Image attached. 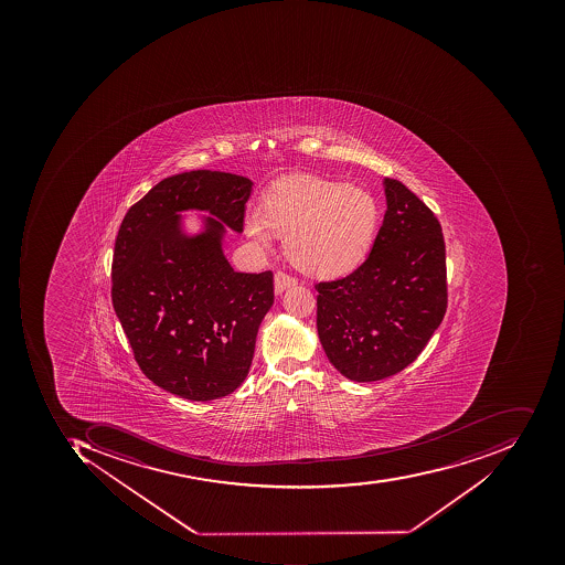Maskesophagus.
<instances>
[{
  "label": "esophagus",
  "instance_id": "obj_1",
  "mask_svg": "<svg viewBox=\"0 0 565 565\" xmlns=\"http://www.w3.org/2000/svg\"><path fill=\"white\" fill-rule=\"evenodd\" d=\"M296 284V278L290 277V275L285 274V271H277V275H275V291H277V294H281L285 288L294 287Z\"/></svg>",
  "mask_w": 565,
  "mask_h": 565
}]
</instances>
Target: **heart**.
<instances>
[{"instance_id": "heart-1", "label": "heart", "mask_w": 565, "mask_h": 565, "mask_svg": "<svg viewBox=\"0 0 565 565\" xmlns=\"http://www.w3.org/2000/svg\"><path fill=\"white\" fill-rule=\"evenodd\" d=\"M379 224V203L366 190L318 177L280 181L263 211L247 214L244 231L259 247L287 236L285 252L303 274L343 277L369 255Z\"/></svg>"}]
</instances>
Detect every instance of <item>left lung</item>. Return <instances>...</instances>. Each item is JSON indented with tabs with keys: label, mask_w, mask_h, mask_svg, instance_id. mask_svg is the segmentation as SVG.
<instances>
[{
	"label": "left lung",
	"mask_w": 565,
	"mask_h": 565,
	"mask_svg": "<svg viewBox=\"0 0 565 565\" xmlns=\"http://www.w3.org/2000/svg\"><path fill=\"white\" fill-rule=\"evenodd\" d=\"M384 186L387 211L369 258L347 277L316 285L319 340L354 382L403 372L447 312L441 225L406 184L384 178Z\"/></svg>",
	"instance_id": "8db88e82"
}]
</instances>
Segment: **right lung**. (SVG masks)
<instances>
[{
	"instance_id": "obj_1",
	"label": "right lung",
	"mask_w": 565,
	"mask_h": 565,
	"mask_svg": "<svg viewBox=\"0 0 565 565\" xmlns=\"http://www.w3.org/2000/svg\"><path fill=\"white\" fill-rule=\"evenodd\" d=\"M253 181L196 170L164 178L124 217L111 262V302L149 381L178 397L214 401L249 372L274 274H239L222 253L224 225L243 233ZM205 210L206 230L180 231L179 212Z\"/></svg>"
}]
</instances>
